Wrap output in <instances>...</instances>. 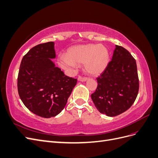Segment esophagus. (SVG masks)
Listing matches in <instances>:
<instances>
[{"label": "esophagus", "instance_id": "obj_1", "mask_svg": "<svg viewBox=\"0 0 158 158\" xmlns=\"http://www.w3.org/2000/svg\"><path fill=\"white\" fill-rule=\"evenodd\" d=\"M87 78H84V77H82V76H79L78 78V80L80 81V82H85V81L87 80Z\"/></svg>", "mask_w": 158, "mask_h": 158}]
</instances>
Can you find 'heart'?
Wrapping results in <instances>:
<instances>
[{
  "label": "heart",
  "mask_w": 158,
  "mask_h": 158,
  "mask_svg": "<svg viewBox=\"0 0 158 158\" xmlns=\"http://www.w3.org/2000/svg\"><path fill=\"white\" fill-rule=\"evenodd\" d=\"M109 62V52L103 45L84 44L71 47L66 56H60L58 63L64 70H72L84 63V69L91 75L98 76L106 70Z\"/></svg>",
  "instance_id": "1"
}]
</instances>
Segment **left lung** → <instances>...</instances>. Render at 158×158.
Returning a JSON list of instances; mask_svg holds the SVG:
<instances>
[{
    "instance_id": "left-lung-1",
    "label": "left lung",
    "mask_w": 158,
    "mask_h": 158,
    "mask_svg": "<svg viewBox=\"0 0 158 158\" xmlns=\"http://www.w3.org/2000/svg\"><path fill=\"white\" fill-rule=\"evenodd\" d=\"M97 81V89L91 98L98 111L108 117L124 113L135 102L139 89L135 59L116 45L111 60Z\"/></svg>"
}]
</instances>
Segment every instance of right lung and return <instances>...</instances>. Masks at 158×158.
<instances>
[{"instance_id":"add662e5","label":"right lung","mask_w":158,"mask_h":158,"mask_svg":"<svg viewBox=\"0 0 158 158\" xmlns=\"http://www.w3.org/2000/svg\"><path fill=\"white\" fill-rule=\"evenodd\" d=\"M54 42L33 47L23 56L18 76V94L24 106L37 115L51 118L63 110L77 79L55 66Z\"/></svg>"}]
</instances>
